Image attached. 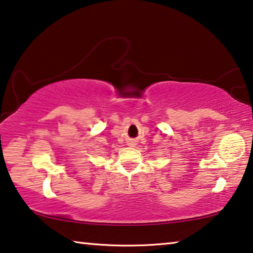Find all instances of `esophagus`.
<instances>
[{
    "label": "esophagus",
    "mask_w": 253,
    "mask_h": 253,
    "mask_svg": "<svg viewBox=\"0 0 253 253\" xmlns=\"http://www.w3.org/2000/svg\"><path fill=\"white\" fill-rule=\"evenodd\" d=\"M127 145H129L130 147H134L135 145H137V143H135V141L134 140H132V139H130L129 141H127Z\"/></svg>",
    "instance_id": "obj_1"
}]
</instances>
